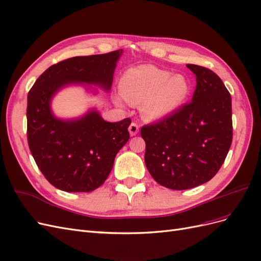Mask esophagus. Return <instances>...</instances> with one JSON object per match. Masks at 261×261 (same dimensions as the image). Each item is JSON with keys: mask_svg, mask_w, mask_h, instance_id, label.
<instances>
[{"mask_svg": "<svg viewBox=\"0 0 261 261\" xmlns=\"http://www.w3.org/2000/svg\"><path fill=\"white\" fill-rule=\"evenodd\" d=\"M128 132H129V134H130V136H135L136 134L139 132V126H138V124H137V123H132V124L129 125V127H128Z\"/></svg>", "mask_w": 261, "mask_h": 261, "instance_id": "34e87169", "label": "esophagus"}]
</instances>
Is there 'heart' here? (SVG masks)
Returning <instances> with one entry per match:
<instances>
[{"label": "heart", "mask_w": 261, "mask_h": 261, "mask_svg": "<svg viewBox=\"0 0 261 261\" xmlns=\"http://www.w3.org/2000/svg\"><path fill=\"white\" fill-rule=\"evenodd\" d=\"M192 85L183 74H174L153 65H139L124 73L120 92L133 106L141 105V112L151 120H160L184 103L191 93ZM121 103V99H116Z\"/></svg>", "instance_id": "1"}]
</instances>
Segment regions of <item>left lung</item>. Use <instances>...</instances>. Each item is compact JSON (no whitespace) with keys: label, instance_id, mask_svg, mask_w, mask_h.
Returning <instances> with one entry per match:
<instances>
[{"label":"left lung","instance_id":"1","mask_svg":"<svg viewBox=\"0 0 261 261\" xmlns=\"http://www.w3.org/2000/svg\"><path fill=\"white\" fill-rule=\"evenodd\" d=\"M186 66L196 75L192 102L140 130L149 173L156 183L175 191L215 176L233 137L232 98L223 82L209 68Z\"/></svg>","mask_w":261,"mask_h":261}]
</instances>
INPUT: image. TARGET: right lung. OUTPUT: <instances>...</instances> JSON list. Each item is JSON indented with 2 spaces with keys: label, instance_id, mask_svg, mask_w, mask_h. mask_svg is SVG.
Returning a JSON list of instances; mask_svg holds the SVG:
<instances>
[{
  "label": "right lung",
  "instance_id": "obj_1",
  "mask_svg": "<svg viewBox=\"0 0 261 261\" xmlns=\"http://www.w3.org/2000/svg\"><path fill=\"white\" fill-rule=\"evenodd\" d=\"M123 50L75 57L50 66L38 78L27 99V139L30 152L49 183L68 193L100 187L129 139L130 118L110 123L91 110L75 120H61L51 111L53 96L70 84H91L109 91Z\"/></svg>",
  "mask_w": 261,
  "mask_h": 261
}]
</instances>
